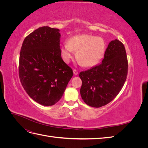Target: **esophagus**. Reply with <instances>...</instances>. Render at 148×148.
I'll return each instance as SVG.
<instances>
[{
	"mask_svg": "<svg viewBox=\"0 0 148 148\" xmlns=\"http://www.w3.org/2000/svg\"><path fill=\"white\" fill-rule=\"evenodd\" d=\"M73 73H74L75 75H77L78 74V71H77V70L74 69V70H73Z\"/></svg>",
	"mask_w": 148,
	"mask_h": 148,
	"instance_id": "1",
	"label": "esophagus"
}]
</instances>
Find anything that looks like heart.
I'll list each match as a JSON object with an SVG mask.
<instances>
[{"mask_svg": "<svg viewBox=\"0 0 148 148\" xmlns=\"http://www.w3.org/2000/svg\"><path fill=\"white\" fill-rule=\"evenodd\" d=\"M106 44L102 38L89 34L77 35L71 38L69 43L62 47V56L66 62H69L77 51V57L84 66L97 64L105 52Z\"/></svg>", "mask_w": 148, "mask_h": 148, "instance_id": "heart-1", "label": "heart"}]
</instances>
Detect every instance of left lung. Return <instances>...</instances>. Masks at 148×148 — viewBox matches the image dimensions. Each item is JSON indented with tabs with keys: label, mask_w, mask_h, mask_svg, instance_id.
Masks as SVG:
<instances>
[{
	"label": "left lung",
	"mask_w": 148,
	"mask_h": 148,
	"mask_svg": "<svg viewBox=\"0 0 148 148\" xmlns=\"http://www.w3.org/2000/svg\"><path fill=\"white\" fill-rule=\"evenodd\" d=\"M128 60L124 45L118 39L109 42L102 63L80 72V94L86 104L101 107L118 95L126 81Z\"/></svg>",
	"instance_id": "obj_1"
}]
</instances>
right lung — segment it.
I'll return each mask as SVG.
<instances>
[{
	"instance_id": "add662e5",
	"label": "right lung",
	"mask_w": 148,
	"mask_h": 148,
	"mask_svg": "<svg viewBox=\"0 0 148 148\" xmlns=\"http://www.w3.org/2000/svg\"><path fill=\"white\" fill-rule=\"evenodd\" d=\"M59 29L42 26L24 39L19 59L20 82L29 96L45 106L63 96L73 70L61 57Z\"/></svg>"
}]
</instances>
